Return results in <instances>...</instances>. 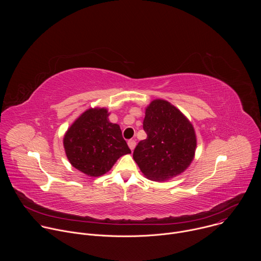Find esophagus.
Wrapping results in <instances>:
<instances>
[{
  "mask_svg": "<svg viewBox=\"0 0 261 261\" xmlns=\"http://www.w3.org/2000/svg\"><path fill=\"white\" fill-rule=\"evenodd\" d=\"M128 145H129V147L131 148V151H133V150H134V147H135V145H136L135 140H134V139H130V140H128Z\"/></svg>",
  "mask_w": 261,
  "mask_h": 261,
  "instance_id": "1",
  "label": "esophagus"
}]
</instances>
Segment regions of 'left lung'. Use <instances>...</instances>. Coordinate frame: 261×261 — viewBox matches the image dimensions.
I'll return each mask as SVG.
<instances>
[{"instance_id":"left-lung-1","label":"left lung","mask_w":261,"mask_h":261,"mask_svg":"<svg viewBox=\"0 0 261 261\" xmlns=\"http://www.w3.org/2000/svg\"><path fill=\"white\" fill-rule=\"evenodd\" d=\"M143 130L133 159L152 180L163 181L187 169L193 160L196 136L192 124L165 100H154L145 109Z\"/></svg>"}]
</instances>
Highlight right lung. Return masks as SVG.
Wrapping results in <instances>:
<instances>
[{"label":"right lung","mask_w":261,"mask_h":261,"mask_svg":"<svg viewBox=\"0 0 261 261\" xmlns=\"http://www.w3.org/2000/svg\"><path fill=\"white\" fill-rule=\"evenodd\" d=\"M108 116L105 108H90L64 136L68 160L90 176L106 173L120 157L131 153L120 126L110 123Z\"/></svg>","instance_id":"right-lung-1"}]
</instances>
